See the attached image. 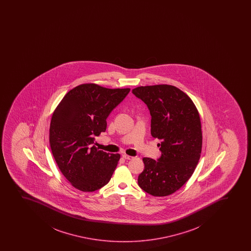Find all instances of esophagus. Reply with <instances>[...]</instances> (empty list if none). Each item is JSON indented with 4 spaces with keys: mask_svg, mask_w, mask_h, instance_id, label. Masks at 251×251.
Wrapping results in <instances>:
<instances>
[{
    "mask_svg": "<svg viewBox=\"0 0 251 251\" xmlns=\"http://www.w3.org/2000/svg\"><path fill=\"white\" fill-rule=\"evenodd\" d=\"M122 157L126 159V160H131V159L134 158L133 156H128L126 154H123V155H122Z\"/></svg>",
    "mask_w": 251,
    "mask_h": 251,
    "instance_id": "34e87169",
    "label": "esophagus"
}]
</instances>
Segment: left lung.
<instances>
[{
  "mask_svg": "<svg viewBox=\"0 0 251 251\" xmlns=\"http://www.w3.org/2000/svg\"><path fill=\"white\" fill-rule=\"evenodd\" d=\"M132 93L148 107L151 134L161 141L157 161L142 159L138 185L152 196H168L188 181L199 163L202 143L199 111L188 95L173 85L140 86Z\"/></svg>",
  "mask_w": 251,
  "mask_h": 251,
  "instance_id": "1",
  "label": "left lung"
}]
</instances>
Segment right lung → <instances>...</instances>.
I'll return each mask as SVG.
<instances>
[{"label":"right lung","instance_id":"1","mask_svg":"<svg viewBox=\"0 0 251 251\" xmlns=\"http://www.w3.org/2000/svg\"><path fill=\"white\" fill-rule=\"evenodd\" d=\"M130 89L80 84L67 93L52 114L49 142L56 163L73 187L98 190L110 182L120 154L100 151L95 136L106 130V119Z\"/></svg>","mask_w":251,"mask_h":251}]
</instances>
